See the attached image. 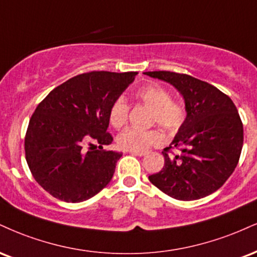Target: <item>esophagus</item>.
Returning a JSON list of instances; mask_svg holds the SVG:
<instances>
[{
    "label": "esophagus",
    "instance_id": "obj_1",
    "mask_svg": "<svg viewBox=\"0 0 257 257\" xmlns=\"http://www.w3.org/2000/svg\"><path fill=\"white\" fill-rule=\"evenodd\" d=\"M131 154H133V156L145 157V156H146V152H135V151H131Z\"/></svg>",
    "mask_w": 257,
    "mask_h": 257
}]
</instances>
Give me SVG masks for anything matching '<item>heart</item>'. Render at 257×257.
I'll return each mask as SVG.
<instances>
[{
  "mask_svg": "<svg viewBox=\"0 0 257 257\" xmlns=\"http://www.w3.org/2000/svg\"><path fill=\"white\" fill-rule=\"evenodd\" d=\"M135 98L152 110L151 123L162 126L168 133L177 132L187 118V109L183 101L171 99V94L159 83H148L135 92ZM128 104L122 97L117 98L109 111L110 124L120 128L128 118ZM164 140L159 129L140 131L126 128L117 138V145L125 151L145 152L148 148L159 146Z\"/></svg>",
  "mask_w": 257,
  "mask_h": 257,
  "instance_id": "obj_1",
  "label": "heart"
}]
</instances>
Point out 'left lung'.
I'll list each match as a JSON object with an SVG mask.
<instances>
[{
  "instance_id": "8db88e82",
  "label": "left lung",
  "mask_w": 257,
  "mask_h": 257,
  "mask_svg": "<svg viewBox=\"0 0 257 257\" xmlns=\"http://www.w3.org/2000/svg\"><path fill=\"white\" fill-rule=\"evenodd\" d=\"M169 82L184 99L187 118L164 150V168L148 179L166 195L191 201L211 195L236 169L243 147V124L230 97L211 83L174 72H146ZM177 148L181 152L169 156Z\"/></svg>"
}]
</instances>
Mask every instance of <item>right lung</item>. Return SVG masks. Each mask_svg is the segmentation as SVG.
<instances>
[{
    "label": "right lung",
    "mask_w": 257,
    "mask_h": 257,
    "mask_svg": "<svg viewBox=\"0 0 257 257\" xmlns=\"http://www.w3.org/2000/svg\"><path fill=\"white\" fill-rule=\"evenodd\" d=\"M137 72L80 74L54 88L31 117L25 154L33 177L50 195L81 202L109 184L122 153L105 151L111 105Z\"/></svg>",
    "instance_id": "1"
}]
</instances>
